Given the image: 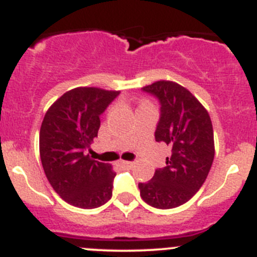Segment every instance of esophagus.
<instances>
[{
  "mask_svg": "<svg viewBox=\"0 0 257 257\" xmlns=\"http://www.w3.org/2000/svg\"><path fill=\"white\" fill-rule=\"evenodd\" d=\"M118 165L122 166V167H128V166H133V162H130V161H119Z\"/></svg>",
  "mask_w": 257,
  "mask_h": 257,
  "instance_id": "esophagus-1",
  "label": "esophagus"
}]
</instances>
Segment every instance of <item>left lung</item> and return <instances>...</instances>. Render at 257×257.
Here are the masks:
<instances>
[{
    "label": "left lung",
    "instance_id": "1",
    "mask_svg": "<svg viewBox=\"0 0 257 257\" xmlns=\"http://www.w3.org/2000/svg\"><path fill=\"white\" fill-rule=\"evenodd\" d=\"M161 104L156 142L171 148L166 167L157 169L148 183H139L140 196L161 210L179 207L205 183L215 156L208 112L187 88L172 81H157L142 88Z\"/></svg>",
    "mask_w": 257,
    "mask_h": 257
}]
</instances>
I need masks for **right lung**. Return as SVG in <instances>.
I'll list each match as a JSON object with an SVG mask.
<instances>
[{
  "instance_id": "1",
  "label": "right lung",
  "mask_w": 257,
  "mask_h": 257,
  "mask_svg": "<svg viewBox=\"0 0 257 257\" xmlns=\"http://www.w3.org/2000/svg\"><path fill=\"white\" fill-rule=\"evenodd\" d=\"M119 95L97 87H77L61 95L45 114L40 156L51 187L67 203L96 208L112 197L115 172L86 152L97 136L100 115Z\"/></svg>"
}]
</instances>
